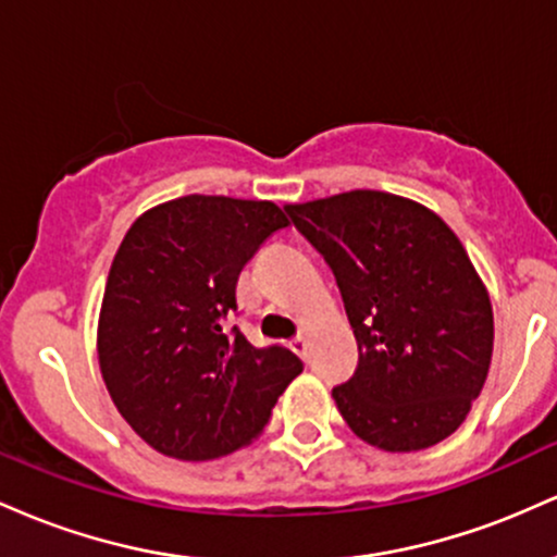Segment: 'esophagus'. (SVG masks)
Wrapping results in <instances>:
<instances>
[{
  "label": "esophagus",
  "instance_id": "34e87169",
  "mask_svg": "<svg viewBox=\"0 0 557 557\" xmlns=\"http://www.w3.org/2000/svg\"><path fill=\"white\" fill-rule=\"evenodd\" d=\"M290 348H293V354H298L300 359H306V354H309V341H306L304 335L293 337V341H290Z\"/></svg>",
  "mask_w": 557,
  "mask_h": 557
}]
</instances>
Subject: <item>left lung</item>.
I'll return each mask as SVG.
<instances>
[{
    "instance_id": "obj_1",
    "label": "left lung",
    "mask_w": 557,
    "mask_h": 557,
    "mask_svg": "<svg viewBox=\"0 0 557 557\" xmlns=\"http://www.w3.org/2000/svg\"><path fill=\"white\" fill-rule=\"evenodd\" d=\"M335 274L359 367L332 398L363 443L424 450L450 437L492 361L490 293L432 209L385 190L287 203Z\"/></svg>"
}]
</instances>
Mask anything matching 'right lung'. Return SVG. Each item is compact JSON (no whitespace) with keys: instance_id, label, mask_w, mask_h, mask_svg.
<instances>
[{"instance_id":"obj_1","label":"right lung","mask_w":557,"mask_h":557,"mask_svg":"<svg viewBox=\"0 0 557 557\" xmlns=\"http://www.w3.org/2000/svg\"><path fill=\"white\" fill-rule=\"evenodd\" d=\"M290 225L272 201L190 194L133 222L107 277L96 350L112 403L162 456L212 461L259 437L304 363L227 314L243 267Z\"/></svg>"}]
</instances>
